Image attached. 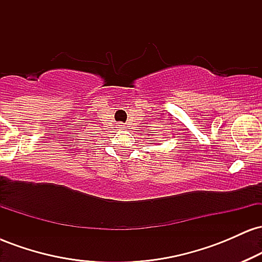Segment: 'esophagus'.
Instances as JSON below:
<instances>
[{
  "label": "esophagus",
  "mask_w": 262,
  "mask_h": 262,
  "mask_svg": "<svg viewBox=\"0 0 262 262\" xmlns=\"http://www.w3.org/2000/svg\"><path fill=\"white\" fill-rule=\"evenodd\" d=\"M118 128H124V124H123V123H119V124H118Z\"/></svg>",
  "instance_id": "obj_1"
}]
</instances>
